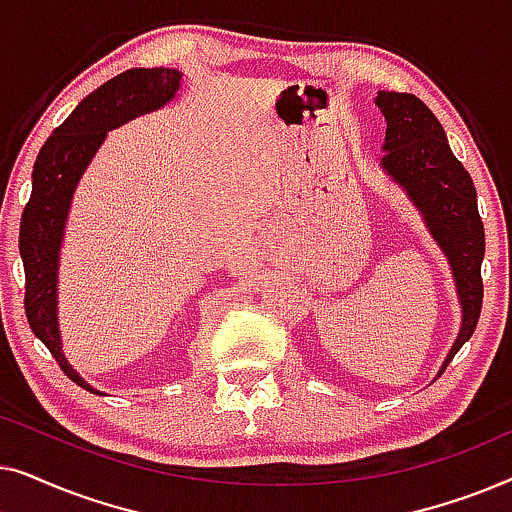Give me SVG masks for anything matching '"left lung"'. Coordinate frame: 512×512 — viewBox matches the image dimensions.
Here are the masks:
<instances>
[{"mask_svg": "<svg viewBox=\"0 0 512 512\" xmlns=\"http://www.w3.org/2000/svg\"><path fill=\"white\" fill-rule=\"evenodd\" d=\"M375 104L387 121L384 156L380 158L382 172L401 188L422 216L454 279L461 326L440 366L443 373L461 345L471 340L480 319L485 228L478 214V195L471 174L452 153L443 125L419 97L377 90Z\"/></svg>", "mask_w": 512, "mask_h": 512, "instance_id": "1", "label": "left lung"}]
</instances>
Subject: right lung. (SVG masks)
Instances as JSON below:
<instances>
[{
	"label": "right lung",
	"instance_id": "add662e5",
	"mask_svg": "<svg viewBox=\"0 0 512 512\" xmlns=\"http://www.w3.org/2000/svg\"><path fill=\"white\" fill-rule=\"evenodd\" d=\"M181 76L174 67H139L102 83L53 130L34 163L32 195L20 219L27 321L69 380L90 394L104 396L67 361L58 319L60 249L69 209L83 172L93 163L107 132L170 104L181 88Z\"/></svg>",
	"mask_w": 512,
	"mask_h": 512
}]
</instances>
